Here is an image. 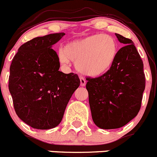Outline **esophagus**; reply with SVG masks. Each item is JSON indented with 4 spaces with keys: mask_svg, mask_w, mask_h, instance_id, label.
Listing matches in <instances>:
<instances>
[{
    "mask_svg": "<svg viewBox=\"0 0 157 157\" xmlns=\"http://www.w3.org/2000/svg\"><path fill=\"white\" fill-rule=\"evenodd\" d=\"M80 84L81 86H85L86 85V81H85V79L83 77H80Z\"/></svg>",
    "mask_w": 157,
    "mask_h": 157,
    "instance_id": "34e87169",
    "label": "esophagus"
}]
</instances>
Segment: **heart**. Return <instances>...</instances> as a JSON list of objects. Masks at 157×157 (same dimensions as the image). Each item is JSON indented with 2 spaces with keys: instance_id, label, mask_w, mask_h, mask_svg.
<instances>
[{
  "instance_id": "b5f03b06",
  "label": "heart",
  "mask_w": 157,
  "mask_h": 157,
  "mask_svg": "<svg viewBox=\"0 0 157 157\" xmlns=\"http://www.w3.org/2000/svg\"><path fill=\"white\" fill-rule=\"evenodd\" d=\"M117 53L116 40L107 34H98L69 43L59 49L58 58L63 65H68L71 59L75 61L78 72L97 76L111 67Z\"/></svg>"
}]
</instances>
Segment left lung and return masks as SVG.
Instances as JSON below:
<instances>
[{
  "mask_svg": "<svg viewBox=\"0 0 157 157\" xmlns=\"http://www.w3.org/2000/svg\"><path fill=\"white\" fill-rule=\"evenodd\" d=\"M115 35L125 46L109 70L98 78H86L92 120L106 130L121 128L137 115L145 89L144 64L133 42Z\"/></svg>",
  "mask_w": 157,
  "mask_h": 157,
  "instance_id": "left-lung-1",
  "label": "left lung"
}]
</instances>
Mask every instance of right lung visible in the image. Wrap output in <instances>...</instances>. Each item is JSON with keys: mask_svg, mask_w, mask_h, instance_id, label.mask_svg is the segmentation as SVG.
<instances>
[{"mask_svg": "<svg viewBox=\"0 0 157 157\" xmlns=\"http://www.w3.org/2000/svg\"><path fill=\"white\" fill-rule=\"evenodd\" d=\"M64 33L36 37L23 44L10 67L9 91L16 114L33 128H54L80 80L77 74L59 71V60L52 49Z\"/></svg>", "mask_w": 157, "mask_h": 157, "instance_id": "add662e5", "label": "right lung"}]
</instances>
